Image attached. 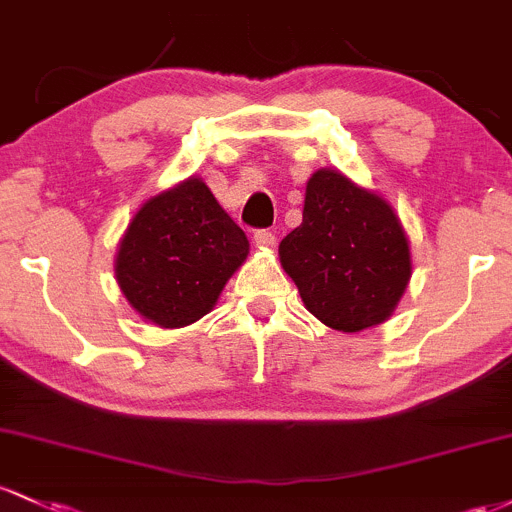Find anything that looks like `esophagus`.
<instances>
[{
    "label": "esophagus",
    "instance_id": "obj_1",
    "mask_svg": "<svg viewBox=\"0 0 512 512\" xmlns=\"http://www.w3.org/2000/svg\"><path fill=\"white\" fill-rule=\"evenodd\" d=\"M255 243L260 247H272L274 243H277V238H274L272 230L262 228V230H255Z\"/></svg>",
    "mask_w": 512,
    "mask_h": 512
}]
</instances>
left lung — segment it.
<instances>
[{"label": "left lung", "instance_id": "obj_1", "mask_svg": "<svg viewBox=\"0 0 512 512\" xmlns=\"http://www.w3.org/2000/svg\"><path fill=\"white\" fill-rule=\"evenodd\" d=\"M279 260L308 311L342 333L384 323L411 279L396 213L335 170L308 179L303 221L282 240Z\"/></svg>", "mask_w": 512, "mask_h": 512}]
</instances>
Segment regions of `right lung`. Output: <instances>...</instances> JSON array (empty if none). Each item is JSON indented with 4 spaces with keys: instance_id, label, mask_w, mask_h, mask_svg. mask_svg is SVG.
Listing matches in <instances>:
<instances>
[{
    "instance_id": "add662e5",
    "label": "right lung",
    "mask_w": 512,
    "mask_h": 512,
    "mask_svg": "<svg viewBox=\"0 0 512 512\" xmlns=\"http://www.w3.org/2000/svg\"><path fill=\"white\" fill-rule=\"evenodd\" d=\"M247 250L245 233L211 189L187 179L133 216L116 255V279L140 316L182 328L211 311Z\"/></svg>"
}]
</instances>
